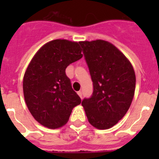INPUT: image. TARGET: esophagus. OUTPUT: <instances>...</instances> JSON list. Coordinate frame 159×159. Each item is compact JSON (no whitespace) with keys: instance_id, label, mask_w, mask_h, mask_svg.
I'll return each instance as SVG.
<instances>
[{"instance_id":"1","label":"esophagus","mask_w":159,"mask_h":159,"mask_svg":"<svg viewBox=\"0 0 159 159\" xmlns=\"http://www.w3.org/2000/svg\"><path fill=\"white\" fill-rule=\"evenodd\" d=\"M78 95H79V97L81 98H82V92H81V91H78Z\"/></svg>"}]
</instances>
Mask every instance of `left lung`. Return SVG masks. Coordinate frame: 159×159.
Listing matches in <instances>:
<instances>
[{
	"label": "left lung",
	"mask_w": 159,
	"mask_h": 159,
	"mask_svg": "<svg viewBox=\"0 0 159 159\" xmlns=\"http://www.w3.org/2000/svg\"><path fill=\"white\" fill-rule=\"evenodd\" d=\"M93 81V93L81 105L89 123L98 129L113 127L130 108L135 74L127 57L103 40L80 41Z\"/></svg>",
	"instance_id": "1"
}]
</instances>
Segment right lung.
<instances>
[{"instance_id":"right-lung-1","label":"right lung","mask_w":159,"mask_h":159,"mask_svg":"<svg viewBox=\"0 0 159 159\" xmlns=\"http://www.w3.org/2000/svg\"><path fill=\"white\" fill-rule=\"evenodd\" d=\"M82 56L78 42L57 39L42 46L30 61L24 76V96L32 116L44 127L65 125L73 108L81 104L65 69Z\"/></svg>"}]
</instances>
